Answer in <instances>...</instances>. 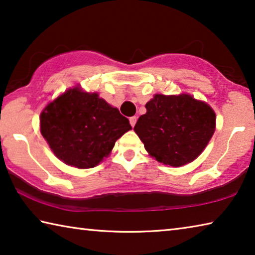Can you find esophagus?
<instances>
[{"instance_id": "esophagus-1", "label": "esophagus", "mask_w": 255, "mask_h": 255, "mask_svg": "<svg viewBox=\"0 0 255 255\" xmlns=\"http://www.w3.org/2000/svg\"><path fill=\"white\" fill-rule=\"evenodd\" d=\"M129 122H130V125L131 127H133L136 125V122H137V117H130L129 118Z\"/></svg>"}]
</instances>
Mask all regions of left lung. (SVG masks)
Segmentation results:
<instances>
[{
    "label": "left lung",
    "instance_id": "1",
    "mask_svg": "<svg viewBox=\"0 0 255 255\" xmlns=\"http://www.w3.org/2000/svg\"><path fill=\"white\" fill-rule=\"evenodd\" d=\"M145 108L147 111L133 130L150 156L165 165L179 167L192 162L215 132V111L190 94H155Z\"/></svg>",
    "mask_w": 255,
    "mask_h": 255
}]
</instances>
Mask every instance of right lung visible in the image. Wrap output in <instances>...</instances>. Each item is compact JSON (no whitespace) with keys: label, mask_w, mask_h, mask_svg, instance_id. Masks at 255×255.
Wrapping results in <instances>:
<instances>
[{"label":"right lung","mask_w":255,"mask_h":255,"mask_svg":"<svg viewBox=\"0 0 255 255\" xmlns=\"http://www.w3.org/2000/svg\"><path fill=\"white\" fill-rule=\"evenodd\" d=\"M130 129L117 108L77 86L56 98L40 115L41 135L56 157L79 169L98 165Z\"/></svg>","instance_id":"obj_1"}]
</instances>
